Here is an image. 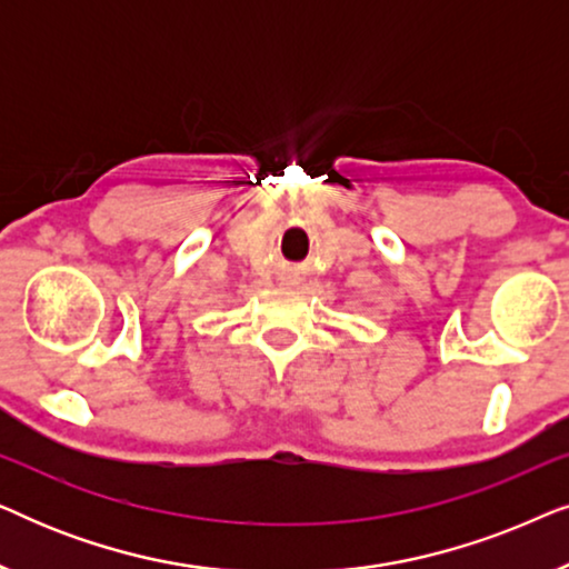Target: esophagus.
I'll list each match as a JSON object with an SVG mask.
<instances>
[{
	"label": "esophagus",
	"instance_id": "34e87169",
	"mask_svg": "<svg viewBox=\"0 0 569 569\" xmlns=\"http://www.w3.org/2000/svg\"><path fill=\"white\" fill-rule=\"evenodd\" d=\"M279 282H282V284H284V287H292V284H295V282H298V279H295V277H292V274H284V277H282V279H279Z\"/></svg>",
	"mask_w": 569,
	"mask_h": 569
}]
</instances>
